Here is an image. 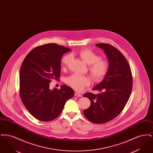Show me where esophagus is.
Wrapping results in <instances>:
<instances>
[{
  "mask_svg": "<svg viewBox=\"0 0 153 153\" xmlns=\"http://www.w3.org/2000/svg\"><path fill=\"white\" fill-rule=\"evenodd\" d=\"M74 96H76V97H81L82 95L80 94L79 93H78V92H75L74 93Z\"/></svg>",
  "mask_w": 153,
  "mask_h": 153,
  "instance_id": "34e87169",
  "label": "esophagus"
}]
</instances>
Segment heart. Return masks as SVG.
Wrapping results in <instances>:
<instances>
[{"mask_svg": "<svg viewBox=\"0 0 153 153\" xmlns=\"http://www.w3.org/2000/svg\"><path fill=\"white\" fill-rule=\"evenodd\" d=\"M82 61L89 65L88 71L96 82H100L104 79L109 70V64L107 59L101 58L97 53L89 49H83L77 53ZM71 56L66 55L61 60L62 66L66 68L71 61ZM66 84L74 89L81 91L91 83L90 77L74 74L66 79Z\"/></svg>", "mask_w": 153, "mask_h": 153, "instance_id": "heart-1", "label": "heart"}]
</instances>
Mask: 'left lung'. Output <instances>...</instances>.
<instances>
[{"instance_id":"8db88e82","label":"left lung","mask_w":153,"mask_h":153,"mask_svg":"<svg viewBox=\"0 0 153 153\" xmlns=\"http://www.w3.org/2000/svg\"><path fill=\"white\" fill-rule=\"evenodd\" d=\"M96 45L105 51L109 70L104 80L93 88L100 94L84 95L90 100L91 105L83 113L94 123H105L119 115L126 105L132 91V76L127 60L116 48L108 44Z\"/></svg>"}]
</instances>
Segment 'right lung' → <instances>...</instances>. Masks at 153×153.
Here are the masks:
<instances>
[{"label": "right lung", "instance_id": "obj_1", "mask_svg": "<svg viewBox=\"0 0 153 153\" xmlns=\"http://www.w3.org/2000/svg\"><path fill=\"white\" fill-rule=\"evenodd\" d=\"M71 50L56 44L37 46L24 59L19 73V95L30 113L42 122L59 116L66 102L74 96L71 88H49L51 80H59L62 56Z\"/></svg>", "mask_w": 153, "mask_h": 153}]
</instances>
